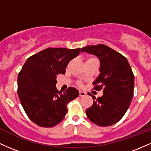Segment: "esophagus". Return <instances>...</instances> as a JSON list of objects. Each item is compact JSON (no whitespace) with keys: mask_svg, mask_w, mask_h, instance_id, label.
Masks as SVG:
<instances>
[{"mask_svg":"<svg viewBox=\"0 0 151 151\" xmlns=\"http://www.w3.org/2000/svg\"><path fill=\"white\" fill-rule=\"evenodd\" d=\"M86 92H84V91H79V96H80L81 97L86 96Z\"/></svg>","mask_w":151,"mask_h":151,"instance_id":"1","label":"esophagus"}]
</instances>
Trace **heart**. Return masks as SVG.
I'll use <instances>...</instances> for the list:
<instances>
[{
	"label": "heart",
	"mask_w": 151,
	"mask_h": 151,
	"mask_svg": "<svg viewBox=\"0 0 151 151\" xmlns=\"http://www.w3.org/2000/svg\"><path fill=\"white\" fill-rule=\"evenodd\" d=\"M90 59H95V58H90Z\"/></svg>",
	"instance_id": "b5f03b06"
}]
</instances>
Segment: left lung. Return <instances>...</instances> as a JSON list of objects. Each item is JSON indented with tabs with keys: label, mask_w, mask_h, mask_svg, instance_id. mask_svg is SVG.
<instances>
[{
	"label": "left lung",
	"mask_w": 151,
	"mask_h": 151,
	"mask_svg": "<svg viewBox=\"0 0 151 151\" xmlns=\"http://www.w3.org/2000/svg\"><path fill=\"white\" fill-rule=\"evenodd\" d=\"M96 55L99 59L100 74L93 82V89H103V96L96 99L86 110L88 119L99 126L117 123L129 109L133 96L134 75L127 59L121 54L103 44L82 47L81 52Z\"/></svg>",
	"instance_id": "left-lung-1"
}]
</instances>
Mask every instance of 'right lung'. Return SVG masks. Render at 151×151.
<instances>
[{
    "label": "right lung",
    "mask_w": 151,
    "mask_h": 151,
    "mask_svg": "<svg viewBox=\"0 0 151 151\" xmlns=\"http://www.w3.org/2000/svg\"><path fill=\"white\" fill-rule=\"evenodd\" d=\"M80 48H47L26 60L18 76L19 99L29 119L41 127H53L65 118L69 102L79 91L69 87L57 89V75L65 74L66 67L79 55Z\"/></svg>",
    "instance_id": "1"
}]
</instances>
